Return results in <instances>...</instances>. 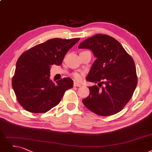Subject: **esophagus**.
I'll use <instances>...</instances> for the list:
<instances>
[{
  "instance_id": "obj_1",
  "label": "esophagus",
  "mask_w": 152,
  "mask_h": 152,
  "mask_svg": "<svg viewBox=\"0 0 152 152\" xmlns=\"http://www.w3.org/2000/svg\"><path fill=\"white\" fill-rule=\"evenodd\" d=\"M74 87H81V84H80L79 83H77L76 82H74Z\"/></svg>"
}]
</instances>
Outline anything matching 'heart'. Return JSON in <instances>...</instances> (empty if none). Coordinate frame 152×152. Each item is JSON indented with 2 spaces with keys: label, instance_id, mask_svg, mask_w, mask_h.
Listing matches in <instances>:
<instances>
[{
  "label": "heart",
  "instance_id": "heart-1",
  "mask_svg": "<svg viewBox=\"0 0 152 152\" xmlns=\"http://www.w3.org/2000/svg\"><path fill=\"white\" fill-rule=\"evenodd\" d=\"M82 74H80V73L78 72H75L73 74V77H74L75 79L77 81H79L82 79Z\"/></svg>",
  "mask_w": 152,
  "mask_h": 152
}]
</instances>
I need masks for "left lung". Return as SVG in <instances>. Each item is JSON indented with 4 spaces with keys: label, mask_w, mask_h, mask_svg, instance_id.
Here are the masks:
<instances>
[{
    "label": "left lung",
    "mask_w": 152,
    "mask_h": 152,
    "mask_svg": "<svg viewBox=\"0 0 152 152\" xmlns=\"http://www.w3.org/2000/svg\"><path fill=\"white\" fill-rule=\"evenodd\" d=\"M79 48L92 51L96 58L87 80L98 83L89 87L90 94L82 100L88 110L100 116L120 112L131 99L137 85L134 60L116 39L96 34L83 41Z\"/></svg>",
    "instance_id": "1"
}]
</instances>
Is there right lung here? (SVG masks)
<instances>
[{
  "mask_svg": "<svg viewBox=\"0 0 152 152\" xmlns=\"http://www.w3.org/2000/svg\"><path fill=\"white\" fill-rule=\"evenodd\" d=\"M80 38L52 39L24 52L18 59L12 85L18 102L28 112L45 113L57 106L74 81L64 78L53 83L50 66L60 65Z\"/></svg>",
  "mask_w": 152,
  "mask_h": 152,
  "instance_id": "add662e5",
  "label": "right lung"
}]
</instances>
